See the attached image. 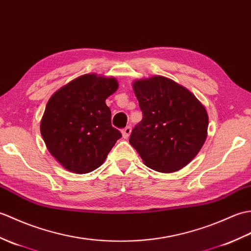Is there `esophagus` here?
<instances>
[{
    "label": "esophagus",
    "instance_id": "obj_1",
    "mask_svg": "<svg viewBox=\"0 0 251 251\" xmlns=\"http://www.w3.org/2000/svg\"><path fill=\"white\" fill-rule=\"evenodd\" d=\"M121 133H122V137L124 138H127L130 136V134H131V126H126L125 129H122V131H121Z\"/></svg>",
    "mask_w": 251,
    "mask_h": 251
}]
</instances>
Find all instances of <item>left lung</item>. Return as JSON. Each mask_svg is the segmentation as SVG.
<instances>
[{
    "label": "left lung",
    "mask_w": 251,
    "mask_h": 251,
    "mask_svg": "<svg viewBox=\"0 0 251 251\" xmlns=\"http://www.w3.org/2000/svg\"><path fill=\"white\" fill-rule=\"evenodd\" d=\"M133 89L143 119L132 130L130 144L150 169H182L206 140L207 111L188 89L163 76L135 80Z\"/></svg>",
    "instance_id": "1"
}]
</instances>
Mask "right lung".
Segmentation results:
<instances>
[{"label": "right lung", "mask_w": 251, "mask_h": 251, "mask_svg": "<svg viewBox=\"0 0 251 251\" xmlns=\"http://www.w3.org/2000/svg\"><path fill=\"white\" fill-rule=\"evenodd\" d=\"M117 89L115 78L86 74L49 99L41 133L49 152L68 171L86 174L98 169L122 136L111 126L105 103Z\"/></svg>", "instance_id": "add662e5"}]
</instances>
